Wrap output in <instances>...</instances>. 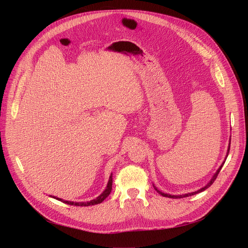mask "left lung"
Listing matches in <instances>:
<instances>
[{"label": "left lung", "mask_w": 248, "mask_h": 248, "mask_svg": "<svg viewBox=\"0 0 248 248\" xmlns=\"http://www.w3.org/2000/svg\"><path fill=\"white\" fill-rule=\"evenodd\" d=\"M231 138V137H230ZM230 140H231V139L229 140V145H228V150H227V153H226V155H225V159H224V161H223V163L221 164V166L218 168V170L215 172V174L213 175V177L211 178V180L208 182V183L203 187V188H201V189H199V190H197V191H195V192H191V193H187V194H182V195H171V194H166V193H164V192H162V191H160L157 187H155L154 184H153V186H154V188H155V190L157 191L160 195H162L163 197H168V198H173V199H178V198H184V197H189V196H192V195H196V194H198V193H200V192H202V191H204V190H206L208 187H210L213 183H214V181H215V179L217 178V176H218V174H219V172H220V170L221 169H222V167H223V165H224V163H225V161H226V159H227V157H228V153H229V150H230Z\"/></svg>", "instance_id": "obj_1"}]
</instances>
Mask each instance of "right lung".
I'll list each match as a JSON object with an SVG mask.
<instances>
[{
  "instance_id": "1",
  "label": "right lung",
  "mask_w": 248,
  "mask_h": 248,
  "mask_svg": "<svg viewBox=\"0 0 248 248\" xmlns=\"http://www.w3.org/2000/svg\"><path fill=\"white\" fill-rule=\"evenodd\" d=\"M111 189H112V173L110 174L109 176V179H108V185L106 187V189H104V191L99 195L98 197H96L95 199L93 200H90V201H87V202H73V201H66V200H63L61 198H58V197H54L52 196V195H50L49 197L51 198H54L58 201H61L65 204H68V205H74V206H91V205H95V204H99L101 203L104 199H106L108 195L110 194L111 192Z\"/></svg>"
}]
</instances>
